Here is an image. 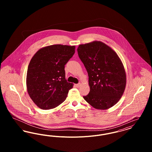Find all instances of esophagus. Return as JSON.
<instances>
[{"instance_id":"1","label":"esophagus","mask_w":152,"mask_h":152,"mask_svg":"<svg viewBox=\"0 0 152 152\" xmlns=\"http://www.w3.org/2000/svg\"><path fill=\"white\" fill-rule=\"evenodd\" d=\"M81 83L77 84H76V87H77V88H79V87L81 86Z\"/></svg>"}]
</instances>
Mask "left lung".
I'll return each mask as SVG.
<instances>
[{
  "label": "left lung",
  "instance_id": "obj_1",
  "mask_svg": "<svg viewBox=\"0 0 152 152\" xmlns=\"http://www.w3.org/2000/svg\"><path fill=\"white\" fill-rule=\"evenodd\" d=\"M77 52L89 76L90 91L83 96L84 100L97 109L112 107L120 100L126 86V72L121 59L100 41L80 44Z\"/></svg>",
  "mask_w": 152,
  "mask_h": 152
}]
</instances>
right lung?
<instances>
[{"instance_id":"obj_1","label":"right lung","mask_w":152,"mask_h":152,"mask_svg":"<svg viewBox=\"0 0 152 152\" xmlns=\"http://www.w3.org/2000/svg\"><path fill=\"white\" fill-rule=\"evenodd\" d=\"M75 52V45L55 44L40 48L31 58L26 86L39 108H55L65 101L73 84L65 79L64 67Z\"/></svg>"}]
</instances>
